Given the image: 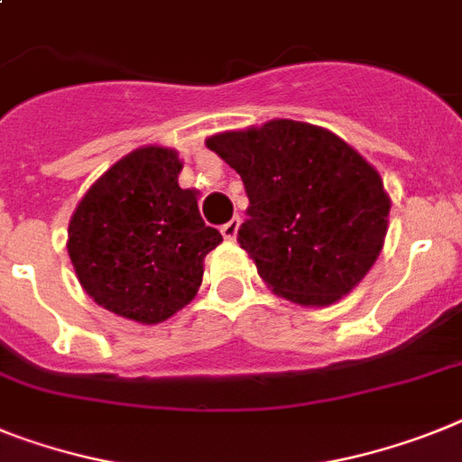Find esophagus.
<instances>
[{
    "instance_id": "34e87169",
    "label": "esophagus",
    "mask_w": 462,
    "mask_h": 462,
    "mask_svg": "<svg viewBox=\"0 0 462 462\" xmlns=\"http://www.w3.org/2000/svg\"><path fill=\"white\" fill-rule=\"evenodd\" d=\"M237 232H239V218L227 220V223H225L223 227H220V235H223V237L227 239V242H235V239H237Z\"/></svg>"
}]
</instances>
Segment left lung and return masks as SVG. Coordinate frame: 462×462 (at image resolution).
<instances>
[{"label":"left lung","instance_id":"left-lung-1","mask_svg":"<svg viewBox=\"0 0 462 462\" xmlns=\"http://www.w3.org/2000/svg\"><path fill=\"white\" fill-rule=\"evenodd\" d=\"M207 147L242 176L249 218L239 244L273 293L327 308L366 277L385 244L393 201L355 147L293 119L216 134Z\"/></svg>","mask_w":462,"mask_h":462}]
</instances>
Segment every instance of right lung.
Masks as SVG:
<instances>
[{"mask_svg": "<svg viewBox=\"0 0 462 462\" xmlns=\"http://www.w3.org/2000/svg\"><path fill=\"white\" fill-rule=\"evenodd\" d=\"M173 147L124 154L87 189L68 227L81 289L124 319L159 324L197 296L204 258L223 242L207 227L197 189L178 185Z\"/></svg>", "mask_w": 462, "mask_h": 462, "instance_id": "obj_1", "label": "right lung"}]
</instances>
